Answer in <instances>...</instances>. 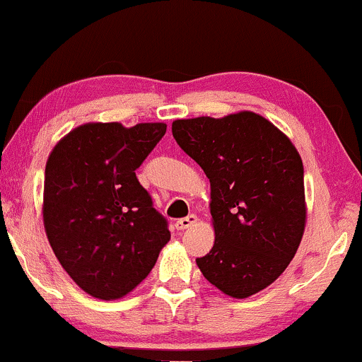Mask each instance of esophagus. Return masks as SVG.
Here are the masks:
<instances>
[{
    "label": "esophagus",
    "mask_w": 362,
    "mask_h": 362,
    "mask_svg": "<svg viewBox=\"0 0 362 362\" xmlns=\"http://www.w3.org/2000/svg\"><path fill=\"white\" fill-rule=\"evenodd\" d=\"M194 223H197V216H196V214H189V216L177 220V223H175V228L180 230V232H182V230L190 228V226H192Z\"/></svg>",
    "instance_id": "obj_1"
}]
</instances>
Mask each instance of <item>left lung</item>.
<instances>
[{"instance_id":"obj_1","label":"left lung","mask_w":362,"mask_h":362,"mask_svg":"<svg viewBox=\"0 0 362 362\" xmlns=\"http://www.w3.org/2000/svg\"><path fill=\"white\" fill-rule=\"evenodd\" d=\"M172 134L211 184L214 244L196 259L201 273L237 299L263 291L285 272L303 239L299 153L252 111L175 120Z\"/></svg>"}]
</instances>
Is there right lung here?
Returning a JSON list of instances; mask_svg holds the SVG:
<instances>
[{"label": "right lung", "instance_id": "add662e5", "mask_svg": "<svg viewBox=\"0 0 362 362\" xmlns=\"http://www.w3.org/2000/svg\"><path fill=\"white\" fill-rule=\"evenodd\" d=\"M165 123H86L54 146L45 172V228L59 264L98 299L136 288L170 240L136 170Z\"/></svg>", "mask_w": 362, "mask_h": 362}]
</instances>
